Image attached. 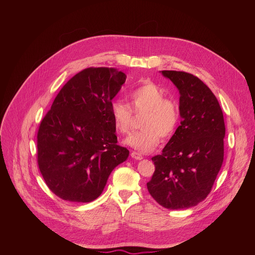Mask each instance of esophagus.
Masks as SVG:
<instances>
[{"label": "esophagus", "mask_w": 255, "mask_h": 255, "mask_svg": "<svg viewBox=\"0 0 255 255\" xmlns=\"http://www.w3.org/2000/svg\"><path fill=\"white\" fill-rule=\"evenodd\" d=\"M131 157L134 158V159H136V160H140V159L143 158L142 154H140V153H138V152H136V151H132V152H131Z\"/></svg>", "instance_id": "obj_1"}]
</instances>
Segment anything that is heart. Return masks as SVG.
Instances as JSON below:
<instances>
[{"instance_id":"1","label":"heart","mask_w":255,"mask_h":255,"mask_svg":"<svg viewBox=\"0 0 255 255\" xmlns=\"http://www.w3.org/2000/svg\"><path fill=\"white\" fill-rule=\"evenodd\" d=\"M164 91L152 82H146L128 95L129 105L122 101L111 104V116L115 129L128 134L134 123V116L143 114L140 120L141 130L125 139L128 146L140 151L153 150L162 139L170 138L179 122L177 103L164 97Z\"/></svg>"}]
</instances>
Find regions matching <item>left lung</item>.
Here are the masks:
<instances>
[{
	"mask_svg": "<svg viewBox=\"0 0 255 255\" xmlns=\"http://www.w3.org/2000/svg\"><path fill=\"white\" fill-rule=\"evenodd\" d=\"M161 74L179 92L181 121L162 153L151 158L155 170L147 190L166 209H188L207 198L222 166L224 117L217 98L199 78L176 70Z\"/></svg>",
	"mask_w": 255,
	"mask_h": 255,
	"instance_id": "obj_1",
	"label": "left lung"
}]
</instances>
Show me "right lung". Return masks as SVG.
Listing matches in <instances>:
<instances>
[{
    "mask_svg": "<svg viewBox=\"0 0 255 255\" xmlns=\"http://www.w3.org/2000/svg\"><path fill=\"white\" fill-rule=\"evenodd\" d=\"M126 81L115 68L89 67L59 91L37 133V162L58 198L89 203L129 150L117 144L111 104Z\"/></svg>",
    "mask_w": 255,
    "mask_h": 255,
    "instance_id": "obj_1",
    "label": "right lung"
}]
</instances>
